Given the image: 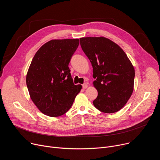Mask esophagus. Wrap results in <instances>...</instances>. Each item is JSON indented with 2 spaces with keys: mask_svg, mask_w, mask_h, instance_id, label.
<instances>
[{
  "mask_svg": "<svg viewBox=\"0 0 160 160\" xmlns=\"http://www.w3.org/2000/svg\"><path fill=\"white\" fill-rule=\"evenodd\" d=\"M87 87H88V85H87V83H83V84L82 85V87H83V88H87Z\"/></svg>",
  "mask_w": 160,
  "mask_h": 160,
  "instance_id": "esophagus-1",
  "label": "esophagus"
}]
</instances>
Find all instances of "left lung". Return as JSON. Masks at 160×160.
I'll return each instance as SVG.
<instances>
[{
	"label": "left lung",
	"instance_id": "8db88e82",
	"mask_svg": "<svg viewBox=\"0 0 160 160\" xmlns=\"http://www.w3.org/2000/svg\"><path fill=\"white\" fill-rule=\"evenodd\" d=\"M81 48L93 68L98 92L94 106L106 113L120 110L133 90L135 70L118 45L105 37L80 38Z\"/></svg>",
	"mask_w": 160,
	"mask_h": 160
}]
</instances>
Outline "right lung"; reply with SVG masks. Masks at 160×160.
I'll use <instances>...</instances> for the list:
<instances>
[{"label": "right lung", "instance_id": "right-lung-1", "mask_svg": "<svg viewBox=\"0 0 160 160\" xmlns=\"http://www.w3.org/2000/svg\"><path fill=\"white\" fill-rule=\"evenodd\" d=\"M79 39L52 40L35 54L27 75L30 98L44 115L61 116L72 107L82 88L75 85L69 64Z\"/></svg>", "mask_w": 160, "mask_h": 160}]
</instances>
